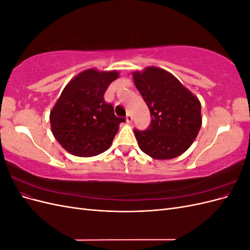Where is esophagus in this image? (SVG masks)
<instances>
[{
    "label": "esophagus",
    "mask_w": 250,
    "mask_h": 250,
    "mask_svg": "<svg viewBox=\"0 0 250 250\" xmlns=\"http://www.w3.org/2000/svg\"><path fill=\"white\" fill-rule=\"evenodd\" d=\"M132 120H133V118H132V116H131V113H127V116H126V122H127V123H131Z\"/></svg>",
    "instance_id": "obj_1"
}]
</instances>
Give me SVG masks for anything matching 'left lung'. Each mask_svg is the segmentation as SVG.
<instances>
[{
	"mask_svg": "<svg viewBox=\"0 0 250 250\" xmlns=\"http://www.w3.org/2000/svg\"><path fill=\"white\" fill-rule=\"evenodd\" d=\"M132 78L151 115L145 131L134 130L140 149L154 160H171L186 152L202 125L197 96L157 66L134 71Z\"/></svg>",
	"mask_w": 250,
	"mask_h": 250,
	"instance_id": "obj_1",
	"label": "left lung"
}]
</instances>
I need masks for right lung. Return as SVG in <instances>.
Masks as SVG:
<instances>
[{
  "mask_svg": "<svg viewBox=\"0 0 250 250\" xmlns=\"http://www.w3.org/2000/svg\"><path fill=\"white\" fill-rule=\"evenodd\" d=\"M118 71L88 69L75 76L63 88L50 112L51 130L67 152L90 157L106 151L125 119L115 116L104 93L119 78Z\"/></svg>",
  "mask_w": 250,
  "mask_h": 250,
  "instance_id": "obj_1",
  "label": "right lung"
}]
</instances>
